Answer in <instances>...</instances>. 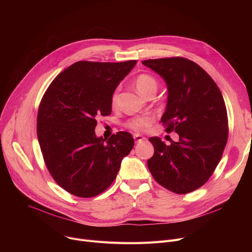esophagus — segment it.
<instances>
[{"label": "esophagus", "mask_w": 252, "mask_h": 252, "mask_svg": "<svg viewBox=\"0 0 252 252\" xmlns=\"http://www.w3.org/2000/svg\"><path fill=\"white\" fill-rule=\"evenodd\" d=\"M134 140H135L136 143H139V142L144 141V140H145V137H143V136H141V135H139V134H135V135H134Z\"/></svg>", "instance_id": "34e87169"}]
</instances>
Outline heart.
Masks as SVG:
<instances>
[{"label": "heart", "mask_w": 252, "mask_h": 252, "mask_svg": "<svg viewBox=\"0 0 252 252\" xmlns=\"http://www.w3.org/2000/svg\"><path fill=\"white\" fill-rule=\"evenodd\" d=\"M135 87L138 90L140 94L143 96L149 97L151 95H154L157 88H158V82L157 79L148 74V73H141L139 74L134 81ZM118 102V90L113 91L110 97V105L111 107H116ZM153 123V118L148 115H143V116H137L128 119V121L126 123V126L129 129H133L136 131H141L144 130L145 128H147L151 124Z\"/></svg>", "instance_id": "obj_1"}]
</instances>
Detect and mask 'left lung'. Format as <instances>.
I'll use <instances>...</instances> for the list:
<instances>
[{
  "label": "left lung",
  "mask_w": 252,
  "mask_h": 252,
  "mask_svg": "<svg viewBox=\"0 0 252 252\" xmlns=\"http://www.w3.org/2000/svg\"><path fill=\"white\" fill-rule=\"evenodd\" d=\"M166 82L168 97L161 123L180 139L165 145L150 138L154 154L147 165L154 180L167 190L187 194L208 181L228 141V114L221 93L210 75L183 57L142 62Z\"/></svg>",
  "instance_id": "left-lung-1"
}]
</instances>
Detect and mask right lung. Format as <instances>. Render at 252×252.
I'll return each instance as SVG.
<instances>
[{
	"label": "right lung",
	"mask_w": 252,
	"mask_h": 252,
	"mask_svg": "<svg viewBox=\"0 0 252 252\" xmlns=\"http://www.w3.org/2000/svg\"><path fill=\"white\" fill-rule=\"evenodd\" d=\"M136 63L78 61L54 78L39 103L36 134L44 161L54 181L74 196L104 192L134 147L126 131L105 141L95 127L97 116L111 113V94Z\"/></svg>",
	"instance_id": "1"
}]
</instances>
